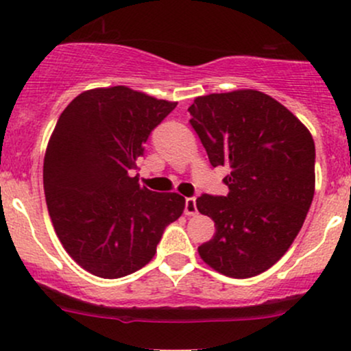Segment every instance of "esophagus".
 I'll use <instances>...</instances> for the list:
<instances>
[{
  "label": "esophagus",
  "mask_w": 351,
  "mask_h": 351,
  "mask_svg": "<svg viewBox=\"0 0 351 351\" xmlns=\"http://www.w3.org/2000/svg\"><path fill=\"white\" fill-rule=\"evenodd\" d=\"M198 213V208H196V198H186L184 199V215L186 216H195Z\"/></svg>",
  "instance_id": "1"
}]
</instances>
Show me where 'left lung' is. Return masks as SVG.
<instances>
[{
  "instance_id": "8db88e82",
  "label": "left lung",
  "mask_w": 351,
  "mask_h": 351,
  "mask_svg": "<svg viewBox=\"0 0 351 351\" xmlns=\"http://www.w3.org/2000/svg\"><path fill=\"white\" fill-rule=\"evenodd\" d=\"M213 167H226V196L201 195L196 208L215 221L201 259L247 279L287 252L315 191V143L304 123L259 90L198 97L188 108Z\"/></svg>"
}]
</instances>
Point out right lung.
Masks as SVG:
<instances>
[{
  "instance_id": "right-lung-1",
  "label": "right lung",
  "mask_w": 351,
  "mask_h": 351,
  "mask_svg": "<svg viewBox=\"0 0 351 351\" xmlns=\"http://www.w3.org/2000/svg\"><path fill=\"white\" fill-rule=\"evenodd\" d=\"M176 102L117 86L77 95L59 117L44 156V195L59 241L102 279L138 271L184 209L176 193L140 186L145 142Z\"/></svg>"
}]
</instances>
